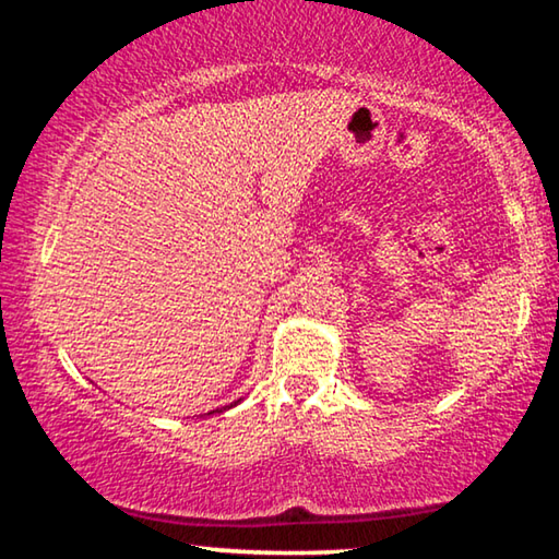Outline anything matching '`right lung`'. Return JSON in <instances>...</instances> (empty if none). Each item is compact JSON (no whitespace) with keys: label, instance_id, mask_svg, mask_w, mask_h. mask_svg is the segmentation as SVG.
<instances>
[{"label":"right lung","instance_id":"right-lung-1","mask_svg":"<svg viewBox=\"0 0 559 559\" xmlns=\"http://www.w3.org/2000/svg\"><path fill=\"white\" fill-rule=\"evenodd\" d=\"M216 412H222V409H216ZM210 414H214V412H210Z\"/></svg>","mask_w":559,"mask_h":559}]
</instances>
